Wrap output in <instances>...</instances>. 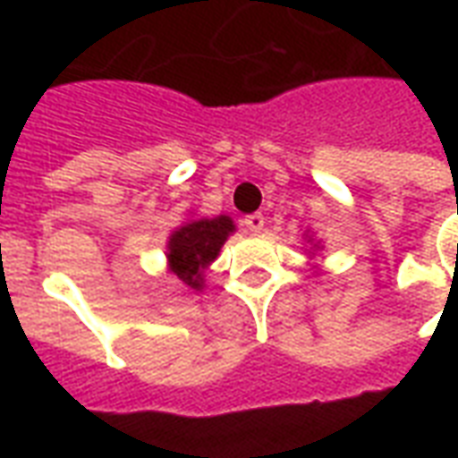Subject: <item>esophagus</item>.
<instances>
[{
	"label": "esophagus",
	"instance_id": "1",
	"mask_svg": "<svg viewBox=\"0 0 458 458\" xmlns=\"http://www.w3.org/2000/svg\"><path fill=\"white\" fill-rule=\"evenodd\" d=\"M245 228L250 230V233H259V230L265 228V216L262 213H250V216H245Z\"/></svg>",
	"mask_w": 458,
	"mask_h": 458
}]
</instances>
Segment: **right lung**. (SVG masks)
Listing matches in <instances>:
<instances>
[{
    "mask_svg": "<svg viewBox=\"0 0 458 458\" xmlns=\"http://www.w3.org/2000/svg\"><path fill=\"white\" fill-rule=\"evenodd\" d=\"M235 230L228 216L191 220L171 233L166 242V259L171 275L189 289H203V272L218 258L223 242Z\"/></svg>",
    "mask_w": 458,
    "mask_h": 458,
    "instance_id": "1",
    "label": "right lung"
}]
</instances>
